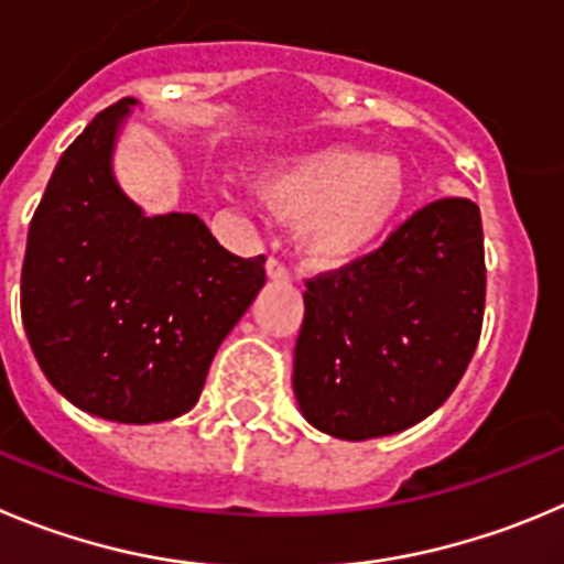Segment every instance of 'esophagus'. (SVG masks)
<instances>
[{
    "label": "esophagus",
    "mask_w": 564,
    "mask_h": 564,
    "mask_svg": "<svg viewBox=\"0 0 564 564\" xmlns=\"http://www.w3.org/2000/svg\"><path fill=\"white\" fill-rule=\"evenodd\" d=\"M264 270H267V278H270V281H275V283L289 281V270L281 264V261H278V258H267Z\"/></svg>",
    "instance_id": "obj_1"
}]
</instances>
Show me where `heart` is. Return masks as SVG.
<instances>
[{
	"label": "heart",
	"mask_w": 564,
	"mask_h": 564,
	"mask_svg": "<svg viewBox=\"0 0 564 564\" xmlns=\"http://www.w3.org/2000/svg\"><path fill=\"white\" fill-rule=\"evenodd\" d=\"M258 199L275 217L297 223V247L314 267L356 264L401 217L406 166L392 152L325 147L283 158L256 181Z\"/></svg>",
	"instance_id": "b5f03b06"
}]
</instances>
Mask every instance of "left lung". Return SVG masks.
Segmentation results:
<instances>
[{"instance_id": "8db88e82", "label": "left lung", "mask_w": 564, "mask_h": 564, "mask_svg": "<svg viewBox=\"0 0 564 564\" xmlns=\"http://www.w3.org/2000/svg\"><path fill=\"white\" fill-rule=\"evenodd\" d=\"M306 289L292 370L303 417L354 442L412 429L448 401L476 354L487 289L478 205L436 199Z\"/></svg>"}]
</instances>
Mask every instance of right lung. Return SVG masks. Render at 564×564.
<instances>
[{
	"mask_svg": "<svg viewBox=\"0 0 564 564\" xmlns=\"http://www.w3.org/2000/svg\"><path fill=\"white\" fill-rule=\"evenodd\" d=\"M139 99L94 116L57 161L28 234L21 323L52 387L94 417L163 423L199 401L214 354L264 286L197 214H144L113 175Z\"/></svg>",
	"mask_w": 564,
	"mask_h": 564,
	"instance_id": "right-lung-1",
	"label": "right lung"
}]
</instances>
